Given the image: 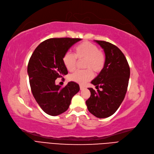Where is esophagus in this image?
<instances>
[{"instance_id":"obj_1","label":"esophagus","mask_w":154,"mask_h":154,"mask_svg":"<svg viewBox=\"0 0 154 154\" xmlns=\"http://www.w3.org/2000/svg\"><path fill=\"white\" fill-rule=\"evenodd\" d=\"M79 88H80L81 91H82V90H83V89L85 88V87H84V86H83V85H79Z\"/></svg>"}]
</instances>
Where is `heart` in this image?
<instances>
[{
    "label": "heart",
    "instance_id": "heart-1",
    "mask_svg": "<svg viewBox=\"0 0 154 154\" xmlns=\"http://www.w3.org/2000/svg\"><path fill=\"white\" fill-rule=\"evenodd\" d=\"M83 62V67L87 69L76 71L69 76V80L79 84H84L93 78L94 74L101 71L105 65V55L97 45L84 41L75 48V55L67 52L63 57V63L69 71L76 69L77 60Z\"/></svg>",
    "mask_w": 154,
    "mask_h": 154
}]
</instances>
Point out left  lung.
<instances>
[{"instance_id":"8db88e82","label":"left lung","mask_w":154,"mask_h":154,"mask_svg":"<svg viewBox=\"0 0 154 154\" xmlns=\"http://www.w3.org/2000/svg\"><path fill=\"white\" fill-rule=\"evenodd\" d=\"M95 41L104 50L106 62L103 69L91 82L97 90L95 91L88 88L91 95L86 104L90 113L104 119L114 114L124 100L129 84L130 68L125 55L117 46L106 41Z\"/></svg>"}]
</instances>
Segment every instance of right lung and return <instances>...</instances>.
<instances>
[{"label":"right lung","mask_w":154,"mask_h":154,"mask_svg":"<svg viewBox=\"0 0 154 154\" xmlns=\"http://www.w3.org/2000/svg\"><path fill=\"white\" fill-rule=\"evenodd\" d=\"M79 38H51L40 43L31 55L27 72L32 93L46 113L57 116L69 107L72 97L79 91V85L69 82L61 87L55 84L58 78L67 75L63 57Z\"/></svg>","instance_id":"obj_1"}]
</instances>
